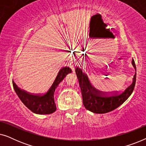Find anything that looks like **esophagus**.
<instances>
[{
    "label": "esophagus",
    "mask_w": 146,
    "mask_h": 146,
    "mask_svg": "<svg viewBox=\"0 0 146 146\" xmlns=\"http://www.w3.org/2000/svg\"><path fill=\"white\" fill-rule=\"evenodd\" d=\"M73 66H74V65L72 64H71V63L70 64V67H73Z\"/></svg>",
    "instance_id": "1"
}]
</instances>
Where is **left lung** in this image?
Wrapping results in <instances>:
<instances>
[{
    "label": "left lung",
    "instance_id": "8db88e82",
    "mask_svg": "<svg viewBox=\"0 0 146 146\" xmlns=\"http://www.w3.org/2000/svg\"><path fill=\"white\" fill-rule=\"evenodd\" d=\"M132 65L136 71L135 62L132 60ZM76 74L78 80L82 96L83 104L86 109L96 113H105L116 109L124 102L131 94L136 81V72L133 76V82L120 94L111 96H104L97 93L88 81V76L82 72V70L76 68Z\"/></svg>",
    "mask_w": 146,
    "mask_h": 146
}]
</instances>
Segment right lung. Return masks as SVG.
Listing matches in <instances>:
<instances>
[{"instance_id": "1", "label": "right lung", "mask_w": 146, "mask_h": 146, "mask_svg": "<svg viewBox=\"0 0 146 146\" xmlns=\"http://www.w3.org/2000/svg\"><path fill=\"white\" fill-rule=\"evenodd\" d=\"M72 70L68 67H63L60 70L55 80L47 92L43 94H34L19 88L13 81V88L20 100L33 112L38 114H49L54 112L56 106L54 103V94L58 86Z\"/></svg>"}]
</instances>
